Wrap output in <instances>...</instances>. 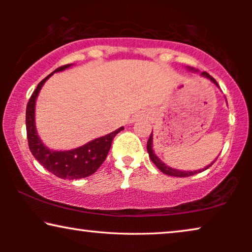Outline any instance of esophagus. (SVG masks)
Listing matches in <instances>:
<instances>
[{
	"label": "esophagus",
	"mask_w": 252,
	"mask_h": 252,
	"mask_svg": "<svg viewBox=\"0 0 252 252\" xmlns=\"http://www.w3.org/2000/svg\"><path fill=\"white\" fill-rule=\"evenodd\" d=\"M136 119H137V118H134V119H132V123H133V122H135V120H136Z\"/></svg>",
	"instance_id": "34e87169"
}]
</instances>
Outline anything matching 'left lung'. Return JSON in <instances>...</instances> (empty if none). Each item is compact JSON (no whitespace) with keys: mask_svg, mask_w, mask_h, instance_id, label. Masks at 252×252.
<instances>
[{"mask_svg":"<svg viewBox=\"0 0 252 252\" xmlns=\"http://www.w3.org/2000/svg\"><path fill=\"white\" fill-rule=\"evenodd\" d=\"M187 68H188L189 71L197 72V70H194V68H192V67H187ZM201 75H202V77L206 78V79H210V80H211V81L213 82V84H215V85L217 86V87L219 88L218 82H217V81L215 80V79H213L209 73H206V72H202ZM153 139H154V135H153V132H151L150 137H149V140H148V143H147V150H148V154H149L150 159H151V161H153V163L158 167V170L163 172L164 174L171 175V177L185 178V177H190V175L197 174V173H199V172H203V171L208 170V168H209L210 166H211V165H212L213 163H215L216 159H217V158H216V159L213 160L211 164H209L208 166H205L204 168H201V170H196V171H181V170H177V168H172V167H170V166H167V165L165 164V163H163V161H161V160L159 159V158H158V157L156 156V154L154 153V149H153V147H154Z\"/></svg>","mask_w":252,"mask_h":252,"instance_id":"1","label":"left lung"}]
</instances>
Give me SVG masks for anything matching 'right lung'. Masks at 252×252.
I'll use <instances>...</instances> for the list:
<instances>
[{
	"mask_svg": "<svg viewBox=\"0 0 252 252\" xmlns=\"http://www.w3.org/2000/svg\"><path fill=\"white\" fill-rule=\"evenodd\" d=\"M73 64L61 66L43 79L37 85L35 91L31 96L26 108V132L29 140L30 150L34 158L42 165L44 168L61 179L74 180V179L86 178L95 173L108 156L113 137L118 134L124 127L116 129L115 132L106 134L104 136L97 137L89 141L84 146L74 148L71 150H53L48 148L37 135L35 126V102L37 95L48 79L56 72H61L71 67Z\"/></svg>",
	"mask_w": 252,
	"mask_h": 252,
	"instance_id": "right-lung-1",
	"label": "right lung"
}]
</instances>
